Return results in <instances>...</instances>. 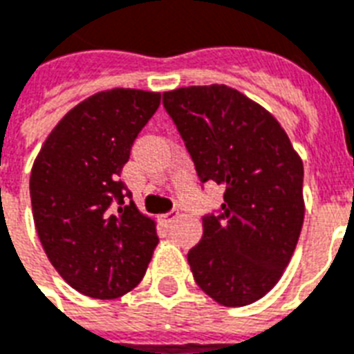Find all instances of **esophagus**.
<instances>
[{"mask_svg":"<svg viewBox=\"0 0 354 354\" xmlns=\"http://www.w3.org/2000/svg\"><path fill=\"white\" fill-rule=\"evenodd\" d=\"M176 219H178V212H169L161 215V221H163L165 225H172Z\"/></svg>","mask_w":354,"mask_h":354,"instance_id":"34e87169","label":"esophagus"}]
</instances>
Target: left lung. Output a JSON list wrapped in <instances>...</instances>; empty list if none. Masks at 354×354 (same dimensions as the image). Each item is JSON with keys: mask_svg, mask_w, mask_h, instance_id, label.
Segmentation results:
<instances>
[{"mask_svg": "<svg viewBox=\"0 0 354 354\" xmlns=\"http://www.w3.org/2000/svg\"><path fill=\"white\" fill-rule=\"evenodd\" d=\"M196 176L225 187L202 217L187 261L204 293L247 306L271 291L290 263L304 221L303 161L277 118L226 85L163 93Z\"/></svg>", "mask_w": 354, "mask_h": 354, "instance_id": "obj_1", "label": "left lung"}]
</instances>
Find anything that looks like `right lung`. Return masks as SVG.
I'll return each mask as SVG.
<instances>
[{
    "label": "right lung",
    "mask_w": 354,
    "mask_h": 354,
    "mask_svg": "<svg viewBox=\"0 0 354 354\" xmlns=\"http://www.w3.org/2000/svg\"><path fill=\"white\" fill-rule=\"evenodd\" d=\"M161 94L111 88L61 118L35 159L29 193L48 260L74 290L117 299L139 284L159 243L122 167L137 135L158 111Z\"/></svg>",
    "instance_id": "add662e5"
}]
</instances>
